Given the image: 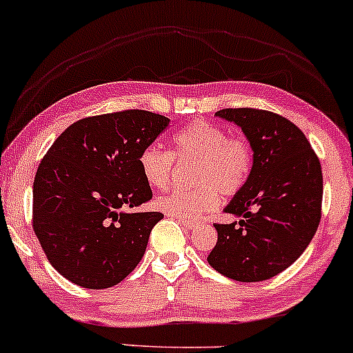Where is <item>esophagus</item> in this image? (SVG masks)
I'll return each mask as SVG.
<instances>
[{
    "mask_svg": "<svg viewBox=\"0 0 353 353\" xmlns=\"http://www.w3.org/2000/svg\"><path fill=\"white\" fill-rule=\"evenodd\" d=\"M178 221H180L181 225H183V227H187V228H193L196 225V221L195 220H187V219H178Z\"/></svg>",
    "mask_w": 353,
    "mask_h": 353,
    "instance_id": "1",
    "label": "esophagus"
}]
</instances>
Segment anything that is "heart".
Masks as SVG:
<instances>
[{
    "mask_svg": "<svg viewBox=\"0 0 353 353\" xmlns=\"http://www.w3.org/2000/svg\"><path fill=\"white\" fill-rule=\"evenodd\" d=\"M172 146L173 153L161 145H148L138 160L146 185L157 190L172 180L175 157L180 161H195L192 175L195 188H175L158 196L157 207L168 215L193 219L215 210L220 193L236 195L250 176L253 155L248 141L228 137L219 125L193 121L173 134Z\"/></svg>",
    "mask_w": 353,
    "mask_h": 353,
    "instance_id": "obj_1",
    "label": "heart"
}]
</instances>
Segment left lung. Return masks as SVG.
<instances>
[{"instance_id":"8db88e82","label":"left lung","mask_w":353,"mask_h":353,"mask_svg":"<svg viewBox=\"0 0 353 353\" xmlns=\"http://www.w3.org/2000/svg\"><path fill=\"white\" fill-rule=\"evenodd\" d=\"M240 126L253 152L250 176L225 213L239 221L219 232L208 263L236 282H262L299 259L322 216L320 161L302 130L280 114L255 108L220 110Z\"/></svg>"}]
</instances>
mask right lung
<instances>
[{
  "instance_id": "right-lung-1",
  "label": "right lung",
  "mask_w": 353,
  "mask_h": 353,
  "mask_svg": "<svg viewBox=\"0 0 353 353\" xmlns=\"http://www.w3.org/2000/svg\"><path fill=\"white\" fill-rule=\"evenodd\" d=\"M145 110L83 118L65 130L38 166L33 230L54 270L101 290L134 270L160 212H132L152 200L141 152L168 128Z\"/></svg>"
}]
</instances>
